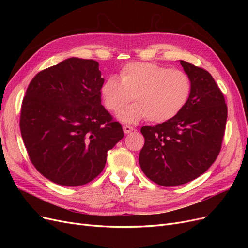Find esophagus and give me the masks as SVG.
<instances>
[{
	"label": "esophagus",
	"mask_w": 248,
	"mask_h": 248,
	"mask_svg": "<svg viewBox=\"0 0 248 248\" xmlns=\"http://www.w3.org/2000/svg\"><path fill=\"white\" fill-rule=\"evenodd\" d=\"M133 130H134V128H133V127H131V126H128V125L123 126V131H124V133H126V134H128V133L132 132Z\"/></svg>",
	"instance_id": "esophagus-1"
}]
</instances>
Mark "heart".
I'll list each match as a JSON object with an SVG mask.
<instances>
[{"mask_svg":"<svg viewBox=\"0 0 248 248\" xmlns=\"http://www.w3.org/2000/svg\"><path fill=\"white\" fill-rule=\"evenodd\" d=\"M192 91L190 78L181 70L153 63H129L120 71V79L109 77L100 94L104 107L118 112L133 98L136 103L121 111L118 118L136 124L148 119L163 123L177 117L188 102Z\"/></svg>","mask_w":248,"mask_h":248,"instance_id":"heart-1","label":"heart"}]
</instances>
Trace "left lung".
<instances>
[{"instance_id":"1","label":"left lung","mask_w":248,"mask_h":248,"mask_svg":"<svg viewBox=\"0 0 248 248\" xmlns=\"http://www.w3.org/2000/svg\"><path fill=\"white\" fill-rule=\"evenodd\" d=\"M190 78V98L180 114L156 126H144L145 145L140 153L144 174L156 184L171 187L197 179L218 156L228 107L207 70L180 60Z\"/></svg>"}]
</instances>
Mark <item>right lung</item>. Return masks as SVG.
Instances as JSON below:
<instances>
[{
  "label": "right lung",
  "instance_id": "1",
  "mask_svg": "<svg viewBox=\"0 0 248 248\" xmlns=\"http://www.w3.org/2000/svg\"><path fill=\"white\" fill-rule=\"evenodd\" d=\"M98 62L78 58L37 73L21 104L20 132L30 160L63 186L91 182L124 132L101 104Z\"/></svg>",
  "mask_w": 248,
  "mask_h": 248
}]
</instances>
